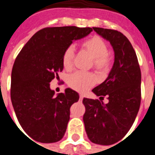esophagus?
<instances>
[{
	"instance_id": "obj_1",
	"label": "esophagus",
	"mask_w": 155,
	"mask_h": 155,
	"mask_svg": "<svg viewBox=\"0 0 155 155\" xmlns=\"http://www.w3.org/2000/svg\"><path fill=\"white\" fill-rule=\"evenodd\" d=\"M83 99H84V95L80 94V101H82Z\"/></svg>"
}]
</instances>
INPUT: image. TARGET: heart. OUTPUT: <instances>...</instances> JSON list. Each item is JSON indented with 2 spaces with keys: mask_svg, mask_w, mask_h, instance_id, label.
Instances as JSON below:
<instances>
[{
  "mask_svg": "<svg viewBox=\"0 0 155 155\" xmlns=\"http://www.w3.org/2000/svg\"><path fill=\"white\" fill-rule=\"evenodd\" d=\"M84 48L93 58L94 67L98 71H104L108 70L111 65V59L107 54L108 52V46L101 38L95 35L85 40L82 43ZM74 47H68L64 51L62 58L63 68L70 70L73 65ZM96 82V78L92 73L76 71L68 76V84L72 89L78 92H84L92 87Z\"/></svg>",
  "mask_w": 155,
  "mask_h": 155,
  "instance_id": "obj_1",
  "label": "heart"
}]
</instances>
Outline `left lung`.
Masks as SVG:
<instances>
[{
	"label": "left lung",
	"mask_w": 155,
	"mask_h": 155,
	"mask_svg": "<svg viewBox=\"0 0 155 155\" xmlns=\"http://www.w3.org/2000/svg\"><path fill=\"white\" fill-rule=\"evenodd\" d=\"M110 42L114 51V63L108 78L92 89L99 100L84 98V122L89 140L104 146L122 139L137 117L141 104V70L135 51L127 38L117 30L93 27ZM100 97V98H101Z\"/></svg>",
	"instance_id": "left-lung-1"
}]
</instances>
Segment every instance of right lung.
Wrapping results in <instances>:
<instances>
[{
    "label": "right lung",
    "mask_w": 155,
    "mask_h": 155,
    "mask_svg": "<svg viewBox=\"0 0 155 155\" xmlns=\"http://www.w3.org/2000/svg\"><path fill=\"white\" fill-rule=\"evenodd\" d=\"M92 31L90 27L44 28L17 56L11 74V101L21 126L35 141L52 143L63 138L71 106L79 101V94L67 88L54 97L50 82L63 71L64 51Z\"/></svg>",
    "instance_id": "add662e5"
}]
</instances>
